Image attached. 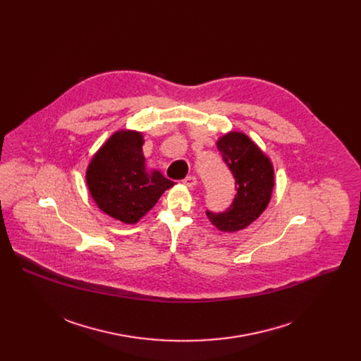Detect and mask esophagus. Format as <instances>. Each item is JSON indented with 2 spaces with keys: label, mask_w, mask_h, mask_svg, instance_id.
Segmentation results:
<instances>
[{
  "label": "esophagus",
  "mask_w": 361,
  "mask_h": 361,
  "mask_svg": "<svg viewBox=\"0 0 361 361\" xmlns=\"http://www.w3.org/2000/svg\"><path fill=\"white\" fill-rule=\"evenodd\" d=\"M183 183H184L187 187L192 188V187L197 185V178H195L194 176H187V177L183 180Z\"/></svg>",
  "instance_id": "obj_1"
}]
</instances>
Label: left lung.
<instances>
[{
	"instance_id": "left-lung-1",
	"label": "left lung",
	"mask_w": 361,
	"mask_h": 361,
	"mask_svg": "<svg viewBox=\"0 0 361 361\" xmlns=\"http://www.w3.org/2000/svg\"><path fill=\"white\" fill-rule=\"evenodd\" d=\"M223 161L230 169L235 195L226 212L205 214L221 231H237L260 217L270 202L274 171L266 154L243 133H228L217 142Z\"/></svg>"
}]
</instances>
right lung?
<instances>
[{
  "label": "right lung",
  "instance_id": "1",
  "mask_svg": "<svg viewBox=\"0 0 361 361\" xmlns=\"http://www.w3.org/2000/svg\"><path fill=\"white\" fill-rule=\"evenodd\" d=\"M142 144L140 133L118 131L98 149L87 170L98 207L127 224L137 223L174 185L160 171L147 173Z\"/></svg>",
  "mask_w": 361,
  "mask_h": 361
}]
</instances>
